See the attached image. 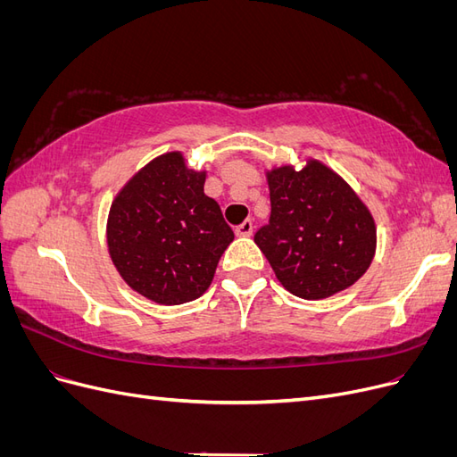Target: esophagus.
<instances>
[{
    "mask_svg": "<svg viewBox=\"0 0 457 457\" xmlns=\"http://www.w3.org/2000/svg\"><path fill=\"white\" fill-rule=\"evenodd\" d=\"M234 232H237V237H252L253 220L252 219H245L244 223H240L237 228H234Z\"/></svg>",
    "mask_w": 457,
    "mask_h": 457,
    "instance_id": "obj_1",
    "label": "esophagus"
}]
</instances>
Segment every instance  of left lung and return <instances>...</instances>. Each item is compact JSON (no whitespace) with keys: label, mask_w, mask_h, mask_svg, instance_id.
<instances>
[{"label":"left lung","mask_w":457,"mask_h":457,"mask_svg":"<svg viewBox=\"0 0 457 457\" xmlns=\"http://www.w3.org/2000/svg\"><path fill=\"white\" fill-rule=\"evenodd\" d=\"M270 217L255 232L276 278L301 299H326L353 286L376 252V225L343 179L311 160L272 170Z\"/></svg>","instance_id":"1"}]
</instances>
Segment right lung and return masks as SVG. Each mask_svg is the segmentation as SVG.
<instances>
[{"label":"right lung","mask_w":457,"mask_h":457,"mask_svg":"<svg viewBox=\"0 0 457 457\" xmlns=\"http://www.w3.org/2000/svg\"><path fill=\"white\" fill-rule=\"evenodd\" d=\"M205 173L170 152L120 190L108 215V252L121 278L160 305H181L210 287L234 240L219 204L204 195Z\"/></svg>","instance_id":"add662e5"}]
</instances>
